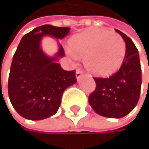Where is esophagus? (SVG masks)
I'll return each instance as SVG.
<instances>
[{
  "mask_svg": "<svg viewBox=\"0 0 149 149\" xmlns=\"http://www.w3.org/2000/svg\"><path fill=\"white\" fill-rule=\"evenodd\" d=\"M75 76H76V79H77V80L79 81V80L81 79V77L83 76V71H82L81 70L78 69V70H76V74H75Z\"/></svg>",
  "mask_w": 149,
  "mask_h": 149,
  "instance_id": "esophagus-1",
  "label": "esophagus"
}]
</instances>
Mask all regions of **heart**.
<instances>
[{
    "instance_id": "b5f03b06",
    "label": "heart",
    "mask_w": 149,
    "mask_h": 149,
    "mask_svg": "<svg viewBox=\"0 0 149 149\" xmlns=\"http://www.w3.org/2000/svg\"><path fill=\"white\" fill-rule=\"evenodd\" d=\"M70 46V54L84 57L85 67L97 76H108L116 71L126 52L123 37L103 28H92L74 36Z\"/></svg>"
}]
</instances>
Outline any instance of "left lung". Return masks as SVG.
Returning a JSON list of instances; mask_svg holds the SVG:
<instances>
[{"label": "left lung", "mask_w": 149, "mask_h": 149, "mask_svg": "<svg viewBox=\"0 0 149 149\" xmlns=\"http://www.w3.org/2000/svg\"><path fill=\"white\" fill-rule=\"evenodd\" d=\"M126 44V53L120 70L108 79L95 78L96 88L89 95L92 109L101 116L122 118L137 105L141 88L139 54L130 37L118 29Z\"/></svg>", "instance_id": "obj_1"}]
</instances>
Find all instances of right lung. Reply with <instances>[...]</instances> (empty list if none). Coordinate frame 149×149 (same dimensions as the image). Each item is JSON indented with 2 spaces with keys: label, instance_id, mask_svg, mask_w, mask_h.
I'll return each instance as SVG.
<instances>
[{
  "label": "right lung",
  "instance_id": "add662e5",
  "mask_svg": "<svg viewBox=\"0 0 149 149\" xmlns=\"http://www.w3.org/2000/svg\"><path fill=\"white\" fill-rule=\"evenodd\" d=\"M70 27L44 25L25 35L13 56L8 81L9 97L14 109L22 117L38 121L55 114L63 91L77 82L75 71L61 69L57 62L64 56L59 42L57 53L47 55L42 39L51 36L63 39Z\"/></svg>",
  "mask_w": 149,
  "mask_h": 149
}]
</instances>
